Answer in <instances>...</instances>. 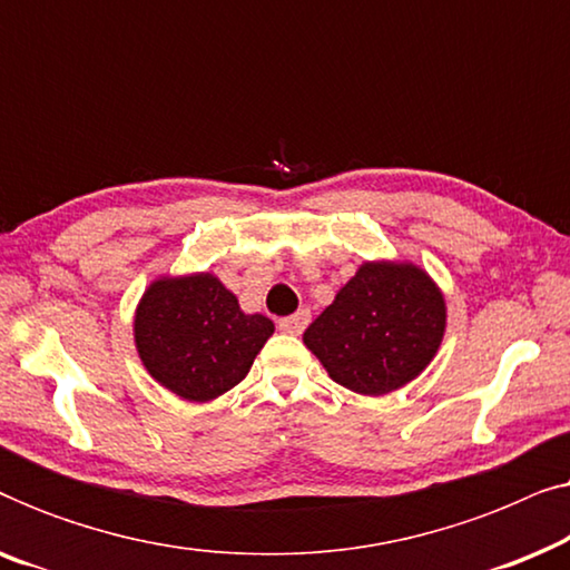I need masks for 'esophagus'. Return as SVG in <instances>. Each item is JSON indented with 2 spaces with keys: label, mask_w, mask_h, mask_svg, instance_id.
Here are the masks:
<instances>
[{
  "label": "esophagus",
  "mask_w": 570,
  "mask_h": 570,
  "mask_svg": "<svg viewBox=\"0 0 570 570\" xmlns=\"http://www.w3.org/2000/svg\"><path fill=\"white\" fill-rule=\"evenodd\" d=\"M308 322H311V311L298 308L295 314L279 318V330L287 332V334H301L308 326Z\"/></svg>",
  "instance_id": "34e87169"
}]
</instances>
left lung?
<instances>
[{
  "label": "left lung",
  "mask_w": 570,
  "mask_h": 570,
  "mask_svg": "<svg viewBox=\"0 0 570 570\" xmlns=\"http://www.w3.org/2000/svg\"><path fill=\"white\" fill-rule=\"evenodd\" d=\"M446 330V303L415 264L365 262L303 334L350 392L381 396L420 376Z\"/></svg>",
  "instance_id": "1"
}]
</instances>
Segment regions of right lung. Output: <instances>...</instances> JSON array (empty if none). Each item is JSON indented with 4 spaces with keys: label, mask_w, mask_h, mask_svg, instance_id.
<instances>
[{
    "label": "right lung",
    "mask_w": 570,
    "mask_h": 570,
    "mask_svg": "<svg viewBox=\"0 0 570 570\" xmlns=\"http://www.w3.org/2000/svg\"><path fill=\"white\" fill-rule=\"evenodd\" d=\"M272 332L267 316L244 314L213 275L155 279L135 316L145 368L189 402L215 400L240 384Z\"/></svg>",
    "instance_id": "1"
}]
</instances>
